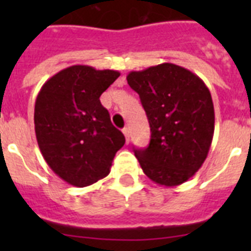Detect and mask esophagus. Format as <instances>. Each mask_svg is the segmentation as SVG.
Wrapping results in <instances>:
<instances>
[{
    "mask_svg": "<svg viewBox=\"0 0 251 251\" xmlns=\"http://www.w3.org/2000/svg\"><path fill=\"white\" fill-rule=\"evenodd\" d=\"M122 133H124V135H125L126 142H129V137H130L129 127H124V129H122Z\"/></svg>",
    "mask_w": 251,
    "mask_h": 251,
    "instance_id": "1",
    "label": "esophagus"
}]
</instances>
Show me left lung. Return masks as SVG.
I'll return each instance as SVG.
<instances>
[{"instance_id":"1","label":"left lung","mask_w":251,"mask_h":251,"mask_svg":"<svg viewBox=\"0 0 251 251\" xmlns=\"http://www.w3.org/2000/svg\"><path fill=\"white\" fill-rule=\"evenodd\" d=\"M126 79L151 129L149 147L134 150L145 175L163 186L186 182L204 163L214 137L210 90L194 73L168 62L129 73Z\"/></svg>"}]
</instances>
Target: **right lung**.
<instances>
[{
    "label": "right lung",
    "instance_id": "1",
    "mask_svg": "<svg viewBox=\"0 0 251 251\" xmlns=\"http://www.w3.org/2000/svg\"><path fill=\"white\" fill-rule=\"evenodd\" d=\"M120 76L114 70L74 65L49 78L35 102V133L47 164L76 187L108 176L125 137L100 96Z\"/></svg>",
    "mask_w": 251,
    "mask_h": 251
}]
</instances>
